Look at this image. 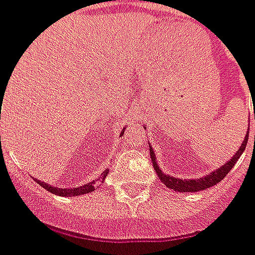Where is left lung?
Wrapping results in <instances>:
<instances>
[{
	"label": "left lung",
	"mask_w": 255,
	"mask_h": 255,
	"mask_svg": "<svg viewBox=\"0 0 255 255\" xmlns=\"http://www.w3.org/2000/svg\"><path fill=\"white\" fill-rule=\"evenodd\" d=\"M247 139H249V131H247V135H246V138H244L243 143L240 145V148L239 150H236V153L233 155V157L230 159L228 163H225L223 166H221L219 169H216L212 173H209L207 174L205 177L202 178H184V180H181V178L177 177H171V176H167V174H164L163 171L159 169V166H157L156 160H155V152L152 148H149L150 152V157H152V163H153V167H155V170H156L157 176L160 178V181L164 183V186L167 187V188H171V190H174V191H178V193H197V191H201V190H207L209 187L215 186V184H218V183H221L223 178L226 177V174L229 173L230 169L236 164L237 159L242 156V153L246 149V145H247ZM255 139V136H254Z\"/></svg>",
	"instance_id": "8db88e82"
}]
</instances>
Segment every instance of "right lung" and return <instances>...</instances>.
<instances>
[{"instance_id": "add662e5", "label": "right lung", "mask_w": 255, "mask_h": 255, "mask_svg": "<svg viewBox=\"0 0 255 255\" xmlns=\"http://www.w3.org/2000/svg\"><path fill=\"white\" fill-rule=\"evenodd\" d=\"M126 129V128H124ZM124 129L121 131V135L124 134ZM106 174H107V170L105 171V174H103V177L99 178L98 181H92V183H88V184H85V186L81 187H75V188H57V187L53 186H48L47 183H41L39 180H36L37 181V184H40L43 188H46L47 191L53 194H57V195H60V197H74V195H84V194H89L92 193L93 190H96L103 181H105Z\"/></svg>"}]
</instances>
